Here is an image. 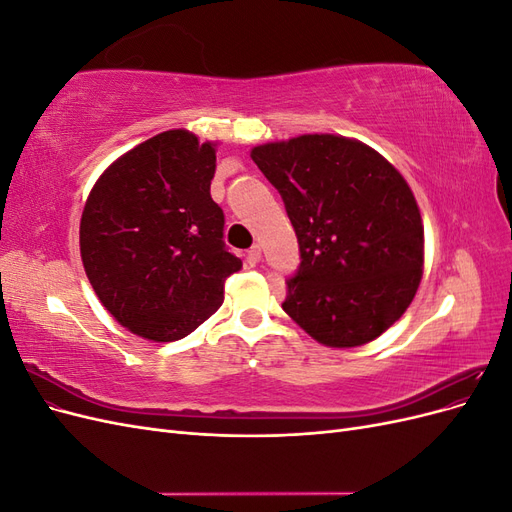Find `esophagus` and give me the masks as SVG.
<instances>
[{"label": "esophagus", "mask_w": 512, "mask_h": 512, "mask_svg": "<svg viewBox=\"0 0 512 512\" xmlns=\"http://www.w3.org/2000/svg\"><path fill=\"white\" fill-rule=\"evenodd\" d=\"M260 258H262V247L256 243L250 247V252H247V262H250V265H258Z\"/></svg>", "instance_id": "1"}]
</instances>
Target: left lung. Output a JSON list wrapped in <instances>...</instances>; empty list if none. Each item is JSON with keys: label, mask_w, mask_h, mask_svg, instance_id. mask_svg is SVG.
Instances as JSON below:
<instances>
[{"label": "left lung", "mask_w": 512, "mask_h": 512, "mask_svg": "<svg viewBox=\"0 0 512 512\" xmlns=\"http://www.w3.org/2000/svg\"><path fill=\"white\" fill-rule=\"evenodd\" d=\"M250 156L299 239L284 312L322 346L374 342L404 316L423 277L425 230L408 181L376 149L339 134L262 143Z\"/></svg>", "instance_id": "8db88e82"}]
</instances>
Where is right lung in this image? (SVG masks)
Returning a JSON list of instances; mask_svg holds the SVG:
<instances>
[{"label":"right lung","mask_w":512,"mask_h":512,"mask_svg":"<svg viewBox=\"0 0 512 512\" xmlns=\"http://www.w3.org/2000/svg\"><path fill=\"white\" fill-rule=\"evenodd\" d=\"M215 147L166 130L119 156L91 188L81 215L87 280L121 327L175 342L224 303L241 260L226 250L224 213L211 198Z\"/></svg>","instance_id":"1"}]
</instances>
